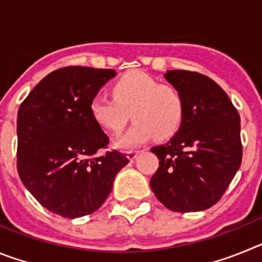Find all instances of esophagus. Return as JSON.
<instances>
[{"mask_svg": "<svg viewBox=\"0 0 262 262\" xmlns=\"http://www.w3.org/2000/svg\"><path fill=\"white\" fill-rule=\"evenodd\" d=\"M140 152H142V151H139V149H131V151L127 152V157H128L129 160H135L136 156H138Z\"/></svg>", "mask_w": 262, "mask_h": 262, "instance_id": "obj_1", "label": "esophagus"}]
</instances>
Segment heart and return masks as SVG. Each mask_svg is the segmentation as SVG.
<instances>
[{
	"instance_id": "obj_1",
	"label": "heart",
	"mask_w": 262,
	"mask_h": 262,
	"mask_svg": "<svg viewBox=\"0 0 262 262\" xmlns=\"http://www.w3.org/2000/svg\"><path fill=\"white\" fill-rule=\"evenodd\" d=\"M111 94H98L90 102L97 123L113 135L124 128L129 118L131 128L117 142L129 148L155 136L168 139L181 128L185 118V97L177 86L160 81L142 71H129L111 86Z\"/></svg>"
}]
</instances>
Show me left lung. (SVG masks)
<instances>
[{"label": "left lung", "instance_id": "obj_1", "mask_svg": "<svg viewBox=\"0 0 262 262\" xmlns=\"http://www.w3.org/2000/svg\"><path fill=\"white\" fill-rule=\"evenodd\" d=\"M164 76L181 90L186 108L178 133L151 149L159 159L151 187L166 209L202 211L223 196L242 164L240 115L207 76L190 71Z\"/></svg>", "mask_w": 262, "mask_h": 262}]
</instances>
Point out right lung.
<instances>
[{"label": "right lung", "instance_id": "1", "mask_svg": "<svg viewBox=\"0 0 262 262\" xmlns=\"http://www.w3.org/2000/svg\"><path fill=\"white\" fill-rule=\"evenodd\" d=\"M114 69L64 67L51 72L18 110L17 168L27 190L62 217L89 215L103 205L128 159L107 149L108 136L90 113Z\"/></svg>", "mask_w": 262, "mask_h": 262}]
</instances>
